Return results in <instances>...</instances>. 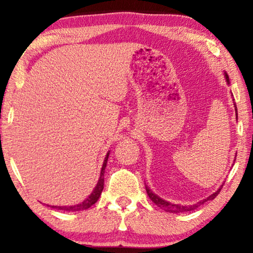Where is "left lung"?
<instances>
[{
	"label": "left lung",
	"instance_id": "1",
	"mask_svg": "<svg viewBox=\"0 0 253 253\" xmlns=\"http://www.w3.org/2000/svg\"><path fill=\"white\" fill-rule=\"evenodd\" d=\"M224 78H226L227 84L229 85V84H230L229 77H228V75L226 74V72H224ZM233 100H234V99H233ZM234 107H235V113H236V119H237V107H236V103H234ZM223 184H224V183H222V185H221L220 188L217 189L215 192L212 193V195L207 197L206 199H203V200H200V202H198L197 204H193V205H189V206H183V205H178V204H172V203H170V202H167V200L160 198V197H159V196L157 195V193H154L153 191H152V190H151L150 188H148L147 185H145V188H146V192H147L148 197H150V199H151L152 202H153L158 207H160V209L165 210L166 212H169V213H183V212H189V211L196 210L197 207H199L200 205H203V204H205L206 202H209V200H212V199L215 198V197H216L217 195H219L220 190H221V188H222V186H223Z\"/></svg>",
	"mask_w": 253,
	"mask_h": 253
}]
</instances>
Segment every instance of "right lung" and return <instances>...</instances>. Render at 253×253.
<instances>
[{
  "label": "right lung",
  "mask_w": 253,
  "mask_h": 253,
  "mask_svg": "<svg viewBox=\"0 0 253 253\" xmlns=\"http://www.w3.org/2000/svg\"><path fill=\"white\" fill-rule=\"evenodd\" d=\"M108 157H109V152L106 154L105 160H103L102 168H101V171H100V177L98 179V183H96L95 188L93 189L92 193L87 197V198H86L85 200H83L82 203L77 204V205L51 206V207H53V209L63 211V212H78V211H84V210L89 209V207H91L93 204H95L96 202H98L99 197H100V195H101V192L103 190V182H105V169H106V166H107V161H108ZM48 206H49V205H48Z\"/></svg>",
  "instance_id": "add662e5"
}]
</instances>
